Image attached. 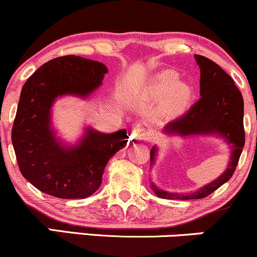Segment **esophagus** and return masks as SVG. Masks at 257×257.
<instances>
[{"label": "esophagus", "mask_w": 257, "mask_h": 257, "mask_svg": "<svg viewBox=\"0 0 257 257\" xmlns=\"http://www.w3.org/2000/svg\"><path fill=\"white\" fill-rule=\"evenodd\" d=\"M131 138L135 141H143L147 138V132L143 128H136L132 132Z\"/></svg>", "instance_id": "obj_1"}]
</instances>
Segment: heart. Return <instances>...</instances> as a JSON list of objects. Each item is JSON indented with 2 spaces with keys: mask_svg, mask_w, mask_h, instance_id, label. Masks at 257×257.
Returning <instances> with one entry per match:
<instances>
[{
  "mask_svg": "<svg viewBox=\"0 0 257 257\" xmlns=\"http://www.w3.org/2000/svg\"><path fill=\"white\" fill-rule=\"evenodd\" d=\"M178 76L175 71L164 70L153 77L148 87L152 97H167V105L171 110H178L186 104L188 99V91L182 83H177Z\"/></svg>",
  "mask_w": 257,
  "mask_h": 257,
  "instance_id": "heart-1",
  "label": "heart"
}]
</instances>
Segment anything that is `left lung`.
<instances>
[{"label": "left lung", "instance_id": "8db88e82", "mask_svg": "<svg viewBox=\"0 0 257 257\" xmlns=\"http://www.w3.org/2000/svg\"><path fill=\"white\" fill-rule=\"evenodd\" d=\"M194 58L200 68V98L186 114L170 121L163 131L169 136L222 138L229 147V163L216 180L191 193L166 192L152 182V189L163 199L191 200L207 197L229 181L244 148V100L240 91L232 77L215 62L199 54H195ZM157 152V146H154L151 151V165L155 163Z\"/></svg>", "mask_w": 257, "mask_h": 257}]
</instances>
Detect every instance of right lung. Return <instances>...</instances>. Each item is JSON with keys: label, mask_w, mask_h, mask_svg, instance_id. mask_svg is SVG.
Segmentation results:
<instances>
[{"label": "right lung", "mask_w": 257, "mask_h": 257, "mask_svg": "<svg viewBox=\"0 0 257 257\" xmlns=\"http://www.w3.org/2000/svg\"><path fill=\"white\" fill-rule=\"evenodd\" d=\"M108 68L79 56L45 63L23 86L12 128L22 175L39 191L62 199H82L102 183L109 159L126 147V130L103 134L85 128L76 144H66L52 126V106L64 96L86 99L102 85Z\"/></svg>", "instance_id": "add662e5"}]
</instances>
